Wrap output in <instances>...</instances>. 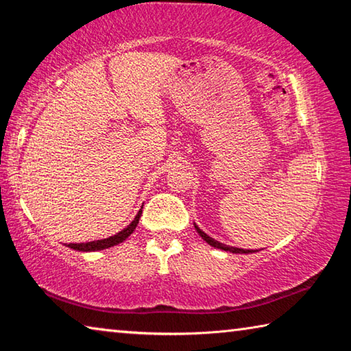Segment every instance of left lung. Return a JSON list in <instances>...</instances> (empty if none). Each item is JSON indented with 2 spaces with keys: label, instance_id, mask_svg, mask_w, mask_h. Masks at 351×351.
Masks as SVG:
<instances>
[{
  "label": "left lung",
  "instance_id": "8db88e82",
  "mask_svg": "<svg viewBox=\"0 0 351 351\" xmlns=\"http://www.w3.org/2000/svg\"><path fill=\"white\" fill-rule=\"evenodd\" d=\"M195 229H197V232L201 235V239L203 240H206L207 243H209L210 246H213V247H218V249H223V251H229V252H232V254H249V252H255V251H243V249H240V247H232V246H228V245H223V243H219V241H217V240H213V239H210L209 235H206L203 230H201L198 226H195Z\"/></svg>",
  "mask_w": 351,
  "mask_h": 351
}]
</instances>
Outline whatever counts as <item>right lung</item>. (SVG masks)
<instances>
[{"instance_id":"obj_1","label":"right lung","mask_w":351,"mask_h":351,"mask_svg":"<svg viewBox=\"0 0 351 351\" xmlns=\"http://www.w3.org/2000/svg\"><path fill=\"white\" fill-rule=\"evenodd\" d=\"M141 213L142 210L138 212V215L133 219L132 223H130L125 229L121 230V232H117L116 235L110 237V239H104V240H96V241H88V243H69L68 247L71 249H75V251H83V252H90V251H100V249H106V247H111V246H116L119 243H122L123 240H127L130 235L133 234V230L136 229V226L139 223V218H141Z\"/></svg>"}]
</instances>
